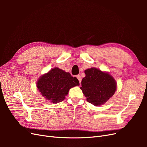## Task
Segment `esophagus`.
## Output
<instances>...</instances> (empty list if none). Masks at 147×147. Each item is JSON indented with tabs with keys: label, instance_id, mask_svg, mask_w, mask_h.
<instances>
[{
	"label": "esophagus",
	"instance_id": "obj_1",
	"mask_svg": "<svg viewBox=\"0 0 147 147\" xmlns=\"http://www.w3.org/2000/svg\"><path fill=\"white\" fill-rule=\"evenodd\" d=\"M76 77H77V79L78 80L80 84V83H81V82H82V77H81V76H80V75H77Z\"/></svg>",
	"mask_w": 147,
	"mask_h": 147
}]
</instances>
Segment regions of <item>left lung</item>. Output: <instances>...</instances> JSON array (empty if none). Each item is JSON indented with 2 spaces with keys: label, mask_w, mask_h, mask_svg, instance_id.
<instances>
[{
  "label": "left lung",
  "mask_w": 147,
  "mask_h": 147,
  "mask_svg": "<svg viewBox=\"0 0 147 147\" xmlns=\"http://www.w3.org/2000/svg\"><path fill=\"white\" fill-rule=\"evenodd\" d=\"M84 74L80 89L86 100L96 107L104 104L117 90L116 80L109 72L96 67L85 70Z\"/></svg>",
  "instance_id": "8db88e82"
}]
</instances>
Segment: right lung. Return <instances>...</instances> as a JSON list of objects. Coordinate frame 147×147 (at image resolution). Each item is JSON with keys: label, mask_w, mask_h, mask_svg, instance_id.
<instances>
[{"label": "right lung", "mask_w": 147, "mask_h": 147, "mask_svg": "<svg viewBox=\"0 0 147 147\" xmlns=\"http://www.w3.org/2000/svg\"><path fill=\"white\" fill-rule=\"evenodd\" d=\"M36 83L42 96L53 104L64 100L70 89L80 84L76 77L58 67L41 75Z\"/></svg>", "instance_id": "obj_1"}]
</instances>
